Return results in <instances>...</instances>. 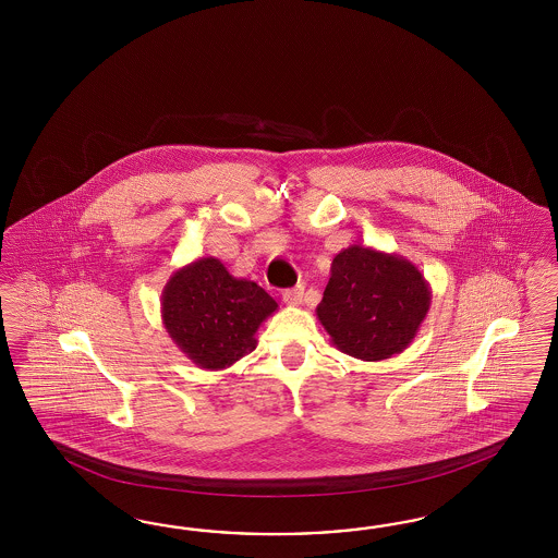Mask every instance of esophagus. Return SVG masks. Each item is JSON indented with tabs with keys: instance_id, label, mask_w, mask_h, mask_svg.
<instances>
[{
	"instance_id": "obj_1",
	"label": "esophagus",
	"mask_w": 558,
	"mask_h": 558,
	"mask_svg": "<svg viewBox=\"0 0 558 558\" xmlns=\"http://www.w3.org/2000/svg\"><path fill=\"white\" fill-rule=\"evenodd\" d=\"M304 287L288 288L282 292V301L290 304V306H296V304L303 303Z\"/></svg>"
}]
</instances>
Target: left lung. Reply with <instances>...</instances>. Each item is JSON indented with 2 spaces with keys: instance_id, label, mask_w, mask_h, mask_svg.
Segmentation results:
<instances>
[{
  "instance_id": "8db88e82",
  "label": "left lung",
  "mask_w": 558,
  "mask_h": 558,
  "mask_svg": "<svg viewBox=\"0 0 558 558\" xmlns=\"http://www.w3.org/2000/svg\"><path fill=\"white\" fill-rule=\"evenodd\" d=\"M429 304L432 288L415 264L350 245L333 257L317 319L343 354L378 362L415 339Z\"/></svg>"
}]
</instances>
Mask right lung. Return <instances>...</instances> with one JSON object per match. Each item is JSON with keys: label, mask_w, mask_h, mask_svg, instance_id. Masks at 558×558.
<instances>
[{"label": "right lung", "mask_w": 558, "mask_h": 558, "mask_svg": "<svg viewBox=\"0 0 558 558\" xmlns=\"http://www.w3.org/2000/svg\"><path fill=\"white\" fill-rule=\"evenodd\" d=\"M276 308L264 288L231 276L217 257L173 271L161 292L169 338L204 371L229 368L254 352L255 331Z\"/></svg>", "instance_id": "1"}]
</instances>
